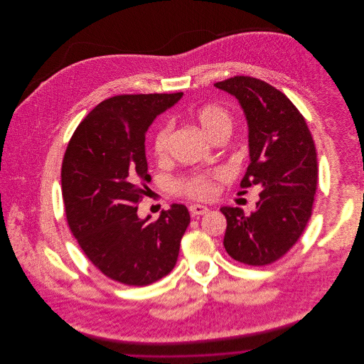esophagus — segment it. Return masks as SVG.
<instances>
[{
	"label": "esophagus",
	"instance_id": "34e87169",
	"mask_svg": "<svg viewBox=\"0 0 364 364\" xmlns=\"http://www.w3.org/2000/svg\"><path fill=\"white\" fill-rule=\"evenodd\" d=\"M189 211L192 215H203L208 211V208L206 206H202V205H191L189 206Z\"/></svg>",
	"mask_w": 364,
	"mask_h": 364
}]
</instances>
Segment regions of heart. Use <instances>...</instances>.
<instances>
[{"mask_svg":"<svg viewBox=\"0 0 364 364\" xmlns=\"http://www.w3.org/2000/svg\"><path fill=\"white\" fill-rule=\"evenodd\" d=\"M195 119L210 139H213L217 133L230 132L232 127L231 113L228 112V109L218 104L203 105L195 112ZM171 134H172V124L169 122L158 127L154 136V141H153L156 156L164 158L168 154ZM223 176L224 173L221 171L193 173L191 176H185L175 181L173 189L179 195H183L192 199L206 200L215 195V191H217L215 182Z\"/></svg>","mask_w":364,"mask_h":364,"instance_id":"1","label":"heart"}]
</instances>
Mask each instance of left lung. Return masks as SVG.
Here are the masks:
<instances>
[{
    "label": "left lung",
    "instance_id": "8db88e82",
    "mask_svg": "<svg viewBox=\"0 0 364 364\" xmlns=\"http://www.w3.org/2000/svg\"><path fill=\"white\" fill-rule=\"evenodd\" d=\"M214 87L240 101L248 122L251 162L241 188L262 189L250 215L220 208L227 218L223 244L232 259L264 266L287 254L311 217L318 181L311 132L293 102L262 80L235 75Z\"/></svg>",
    "mask_w": 364,
    "mask_h": 364
}]
</instances>
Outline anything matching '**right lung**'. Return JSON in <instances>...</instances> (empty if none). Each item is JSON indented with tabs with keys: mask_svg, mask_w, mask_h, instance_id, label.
I'll return each instance as SVG.
<instances>
[{
	"mask_svg": "<svg viewBox=\"0 0 364 364\" xmlns=\"http://www.w3.org/2000/svg\"><path fill=\"white\" fill-rule=\"evenodd\" d=\"M182 92L116 95L78 124L61 165L65 217L80 248L109 279L147 286L175 266L191 223L186 206L162 210L156 221L137 215L151 178L146 132Z\"/></svg>",
	"mask_w": 364,
	"mask_h": 364,
	"instance_id": "obj_1",
	"label": "right lung"
}]
</instances>
